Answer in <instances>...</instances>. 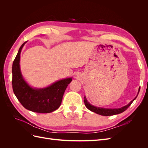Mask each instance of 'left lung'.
<instances>
[{
	"label": "left lung",
	"instance_id": "left-lung-1",
	"mask_svg": "<svg viewBox=\"0 0 148 148\" xmlns=\"http://www.w3.org/2000/svg\"><path fill=\"white\" fill-rule=\"evenodd\" d=\"M140 89H139L138 93H139V92H140ZM136 97L135 98V99H133L130 102L128 105L122 107V108H120V109H104V108H100V107H96L93 106L89 104V103L87 101L86 97H84V102L85 106H86L89 110L93 112H95L97 114L104 115V116H110V115H114L122 113L123 112L126 110L128 108L129 106L132 104V102L134 101V100L136 99Z\"/></svg>",
	"mask_w": 148,
	"mask_h": 148
}]
</instances>
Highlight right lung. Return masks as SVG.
I'll list each match as a JSON object with an SVG mask.
<instances>
[{"instance_id":"1","label":"right lung","mask_w":148,"mask_h":148,"mask_svg":"<svg viewBox=\"0 0 148 148\" xmlns=\"http://www.w3.org/2000/svg\"><path fill=\"white\" fill-rule=\"evenodd\" d=\"M19 49L12 65V88L16 98L25 109L37 113H50L60 107L64 92L71 82L66 78L56 82L50 86L43 89H34L26 83L20 69V59L21 49Z\"/></svg>"}]
</instances>
